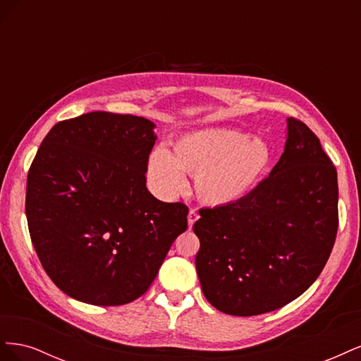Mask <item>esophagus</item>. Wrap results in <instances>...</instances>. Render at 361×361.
<instances>
[{
	"instance_id": "1",
	"label": "esophagus",
	"mask_w": 361,
	"mask_h": 361,
	"mask_svg": "<svg viewBox=\"0 0 361 361\" xmlns=\"http://www.w3.org/2000/svg\"><path fill=\"white\" fill-rule=\"evenodd\" d=\"M199 218H200L199 212H197V211H195V209H191V211L188 212V227L191 228V227L194 226V223L199 220Z\"/></svg>"
}]
</instances>
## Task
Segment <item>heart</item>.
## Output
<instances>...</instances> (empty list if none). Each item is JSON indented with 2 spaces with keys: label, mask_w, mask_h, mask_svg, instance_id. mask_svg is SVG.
Wrapping results in <instances>:
<instances>
[{
  "label": "heart",
  "mask_w": 361,
  "mask_h": 361,
  "mask_svg": "<svg viewBox=\"0 0 361 361\" xmlns=\"http://www.w3.org/2000/svg\"><path fill=\"white\" fill-rule=\"evenodd\" d=\"M272 161L265 140L238 129L209 128L180 135L171 150L157 147L146 164L147 182L159 197L173 199L194 176V191L209 206L238 203L253 191Z\"/></svg>",
  "instance_id": "heart-1"
}]
</instances>
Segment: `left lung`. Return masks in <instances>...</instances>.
<instances>
[{
    "mask_svg": "<svg viewBox=\"0 0 361 361\" xmlns=\"http://www.w3.org/2000/svg\"><path fill=\"white\" fill-rule=\"evenodd\" d=\"M337 200V171L319 138L289 117L269 176L238 203L199 211L195 269L206 300L223 313L253 316L298 298L331 255Z\"/></svg>",
    "mask_w": 361,
    "mask_h": 361,
    "instance_id": "8db88e82",
    "label": "left lung"
}]
</instances>
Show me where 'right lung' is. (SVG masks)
<instances>
[{"label":"right lung","mask_w":361,"mask_h":361,"mask_svg":"<svg viewBox=\"0 0 361 361\" xmlns=\"http://www.w3.org/2000/svg\"><path fill=\"white\" fill-rule=\"evenodd\" d=\"M154 128L133 114L87 113L54 125L31 162V243L49 279L75 300H137L187 231L188 206L146 188Z\"/></svg>","instance_id":"add662e5"}]
</instances>
